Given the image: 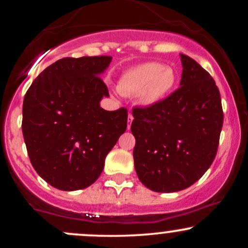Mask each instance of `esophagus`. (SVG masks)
<instances>
[{
	"mask_svg": "<svg viewBox=\"0 0 248 248\" xmlns=\"http://www.w3.org/2000/svg\"><path fill=\"white\" fill-rule=\"evenodd\" d=\"M133 120H134V118H133V115L130 114H128V126H127V128L128 129H130V126H132V122H133Z\"/></svg>",
	"mask_w": 248,
	"mask_h": 248,
	"instance_id": "obj_1",
	"label": "esophagus"
}]
</instances>
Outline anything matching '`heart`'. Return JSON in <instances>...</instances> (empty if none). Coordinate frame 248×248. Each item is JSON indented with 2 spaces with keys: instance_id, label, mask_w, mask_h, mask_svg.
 Here are the masks:
<instances>
[{
  "instance_id": "b5f03b06",
  "label": "heart",
  "mask_w": 248,
  "mask_h": 248,
  "mask_svg": "<svg viewBox=\"0 0 248 248\" xmlns=\"http://www.w3.org/2000/svg\"><path fill=\"white\" fill-rule=\"evenodd\" d=\"M176 84V73L171 67L160 62H148L127 70L119 80L118 90L124 95H140L147 105L163 99Z\"/></svg>"
}]
</instances>
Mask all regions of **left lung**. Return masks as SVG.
<instances>
[{
	"label": "left lung",
	"mask_w": 248,
	"mask_h": 248,
	"mask_svg": "<svg viewBox=\"0 0 248 248\" xmlns=\"http://www.w3.org/2000/svg\"><path fill=\"white\" fill-rule=\"evenodd\" d=\"M181 87L148 107L133 108L134 166L156 192L192 186L217 155L224 113L215 80L192 58L181 55Z\"/></svg>",
	"instance_id": "left-lung-1"
}]
</instances>
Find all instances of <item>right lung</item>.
Here are the masks:
<instances>
[{
    "mask_svg": "<svg viewBox=\"0 0 248 248\" xmlns=\"http://www.w3.org/2000/svg\"><path fill=\"white\" fill-rule=\"evenodd\" d=\"M109 56L66 57L47 66L24 95L22 132L35 170L64 191L98 179L107 154L127 129V108L100 107L108 88L101 77Z\"/></svg>",
    "mask_w": 248,
    "mask_h": 248,
    "instance_id": "right-lung-1",
    "label": "right lung"
}]
</instances>
